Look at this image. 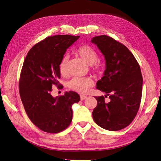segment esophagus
Segmentation results:
<instances>
[{"mask_svg":"<svg viewBox=\"0 0 161 161\" xmlns=\"http://www.w3.org/2000/svg\"><path fill=\"white\" fill-rule=\"evenodd\" d=\"M86 95H80V100L81 101H83L86 98Z\"/></svg>","mask_w":161,"mask_h":161,"instance_id":"1","label":"esophagus"}]
</instances>
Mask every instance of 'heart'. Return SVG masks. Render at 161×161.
Segmentation results:
<instances>
[{"instance_id":"1","label":"heart","mask_w":161,"mask_h":161,"mask_svg":"<svg viewBox=\"0 0 161 161\" xmlns=\"http://www.w3.org/2000/svg\"><path fill=\"white\" fill-rule=\"evenodd\" d=\"M75 53L86 63L90 65L92 69H99V66L95 64L98 60V56L92 48L88 46H81L77 48ZM67 62L68 58L64 57L59 64V71L62 76H66L67 75ZM92 85V80L87 77H75L69 83V86L71 89L80 93H85Z\"/></svg>"}]
</instances>
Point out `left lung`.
<instances>
[{"label": "left lung", "mask_w": 161, "mask_h": 161, "mask_svg": "<svg viewBox=\"0 0 161 161\" xmlns=\"http://www.w3.org/2000/svg\"><path fill=\"white\" fill-rule=\"evenodd\" d=\"M91 42L105 60L103 76L96 88L110 99L105 103L103 96L95 97L97 105L92 111V118L102 128L120 130L133 121L139 109L143 81L140 68L128 47L112 37L96 36Z\"/></svg>", "instance_id": "obj_1"}]
</instances>
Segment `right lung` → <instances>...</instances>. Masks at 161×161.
<instances>
[{
	"label": "right lung",
	"mask_w": 161,
	"mask_h": 161,
	"mask_svg": "<svg viewBox=\"0 0 161 161\" xmlns=\"http://www.w3.org/2000/svg\"><path fill=\"white\" fill-rule=\"evenodd\" d=\"M80 36L48 37L27 53L19 80V93L24 108L34 125L46 132H60L72 119V107L80 99L75 92L53 97L52 86L59 87V64L68 48Z\"/></svg>",
	"instance_id": "add662e5"
}]
</instances>
